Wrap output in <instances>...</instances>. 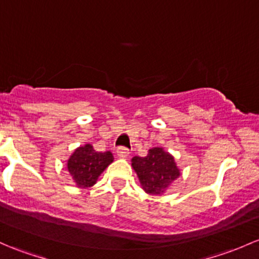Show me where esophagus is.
Masks as SVG:
<instances>
[{
	"label": "esophagus",
	"mask_w": 259,
	"mask_h": 259,
	"mask_svg": "<svg viewBox=\"0 0 259 259\" xmlns=\"http://www.w3.org/2000/svg\"><path fill=\"white\" fill-rule=\"evenodd\" d=\"M129 150H127L126 148H122V146H120V148L116 149V155H118L119 157H121V159H125V157L129 156Z\"/></svg>",
	"instance_id": "esophagus-1"
}]
</instances>
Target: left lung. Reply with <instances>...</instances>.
<instances>
[{"instance_id": "8db88e82", "label": "left lung", "mask_w": 259, "mask_h": 259, "mask_svg": "<svg viewBox=\"0 0 259 259\" xmlns=\"http://www.w3.org/2000/svg\"><path fill=\"white\" fill-rule=\"evenodd\" d=\"M132 166L146 194L162 195L181 175L175 159L162 148H152L145 157L135 156Z\"/></svg>"}]
</instances>
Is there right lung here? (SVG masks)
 Here are the masks:
<instances>
[{"instance_id":"add662e5","label":"right lung","mask_w":259,"mask_h":259,"mask_svg":"<svg viewBox=\"0 0 259 259\" xmlns=\"http://www.w3.org/2000/svg\"><path fill=\"white\" fill-rule=\"evenodd\" d=\"M113 160V154L110 151L98 152L91 144H85L75 149L68 159L65 167L77 187L87 189L93 186Z\"/></svg>"}]
</instances>
